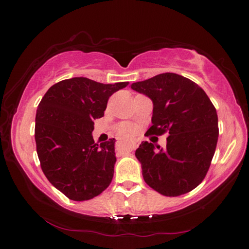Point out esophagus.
I'll use <instances>...</instances> for the list:
<instances>
[{"label":"esophagus","instance_id":"obj_1","mask_svg":"<svg viewBox=\"0 0 249 249\" xmlns=\"http://www.w3.org/2000/svg\"><path fill=\"white\" fill-rule=\"evenodd\" d=\"M137 145L136 142H119L116 144V149L120 151H132L135 148H136Z\"/></svg>","mask_w":249,"mask_h":249}]
</instances>
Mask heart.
<instances>
[{
	"mask_svg": "<svg viewBox=\"0 0 249 249\" xmlns=\"http://www.w3.org/2000/svg\"><path fill=\"white\" fill-rule=\"evenodd\" d=\"M117 134L120 135L122 138H130L136 134V126L130 123H121L117 126Z\"/></svg>",
	"mask_w": 249,
	"mask_h": 249,
	"instance_id": "heart-1",
	"label": "heart"
}]
</instances>
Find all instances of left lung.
Masks as SVG:
<instances>
[{
	"mask_svg": "<svg viewBox=\"0 0 249 249\" xmlns=\"http://www.w3.org/2000/svg\"><path fill=\"white\" fill-rule=\"evenodd\" d=\"M132 89L154 103L147 136L169 134L166 148L142 142L136 149L145 182L166 196L192 191L205 178L215 153V107L202 88L177 73L157 74L133 83Z\"/></svg>",
	"mask_w": 249,
	"mask_h": 249,
	"instance_id": "left-lung-1",
	"label": "left lung"
}]
</instances>
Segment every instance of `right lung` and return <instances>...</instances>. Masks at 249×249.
I'll return each mask as SVG.
<instances>
[{
  "instance_id": "obj_1",
  "label": "right lung",
  "mask_w": 249,
  "mask_h": 249,
  "mask_svg": "<svg viewBox=\"0 0 249 249\" xmlns=\"http://www.w3.org/2000/svg\"><path fill=\"white\" fill-rule=\"evenodd\" d=\"M127 84L83 77L62 80L49 88L37 107L35 141L41 170L70 200L93 199L111 183L115 140L95 144L92 132L109 96Z\"/></svg>"
}]
</instances>
